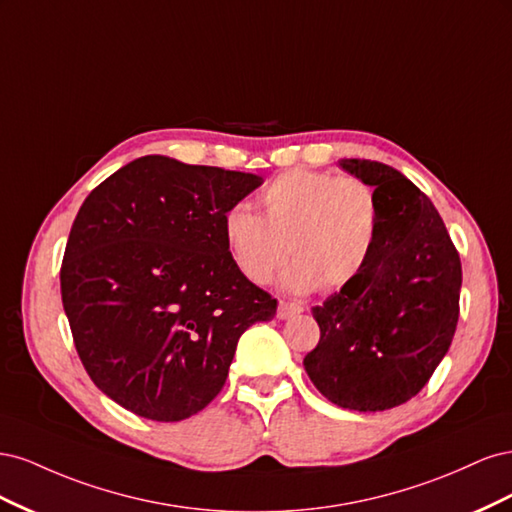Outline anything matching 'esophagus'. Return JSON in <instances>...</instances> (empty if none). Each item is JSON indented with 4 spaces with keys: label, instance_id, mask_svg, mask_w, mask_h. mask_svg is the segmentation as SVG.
Returning <instances> with one entry per match:
<instances>
[{
    "label": "esophagus",
    "instance_id": "obj_1",
    "mask_svg": "<svg viewBox=\"0 0 512 512\" xmlns=\"http://www.w3.org/2000/svg\"><path fill=\"white\" fill-rule=\"evenodd\" d=\"M303 312V307L299 303H290V301H280V305H277V318L280 320H288V318H294L299 316Z\"/></svg>",
    "mask_w": 512,
    "mask_h": 512
}]
</instances>
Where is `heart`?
I'll return each instance as SVG.
<instances>
[{
  "label": "heart",
  "mask_w": 512,
  "mask_h": 512,
  "mask_svg": "<svg viewBox=\"0 0 512 512\" xmlns=\"http://www.w3.org/2000/svg\"><path fill=\"white\" fill-rule=\"evenodd\" d=\"M260 215L232 205L222 237L232 265L256 286L269 284L288 254L294 292L348 286L365 269L380 232V200L369 183L320 170L294 168L258 194Z\"/></svg>",
  "instance_id": "obj_1"
}]
</instances>
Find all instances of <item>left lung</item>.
Wrapping results in <instances>:
<instances>
[{
  "instance_id": "left-lung-1",
  "label": "left lung",
  "mask_w": 512,
  "mask_h": 512,
  "mask_svg": "<svg viewBox=\"0 0 512 512\" xmlns=\"http://www.w3.org/2000/svg\"><path fill=\"white\" fill-rule=\"evenodd\" d=\"M380 200V232L365 269L312 307L320 342L303 365L339 408L380 412L406 404L451 348L461 260L431 200L382 162L339 160Z\"/></svg>"
}]
</instances>
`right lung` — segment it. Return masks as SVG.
<instances>
[{"mask_svg":"<svg viewBox=\"0 0 512 512\" xmlns=\"http://www.w3.org/2000/svg\"><path fill=\"white\" fill-rule=\"evenodd\" d=\"M262 183L252 173L138 158L91 192L61 262L76 352L98 389L160 423L222 391L237 342L277 301L232 265L224 213Z\"/></svg>","mask_w":512,"mask_h":512,"instance_id":"right-lung-1","label":"right lung"}]
</instances>
